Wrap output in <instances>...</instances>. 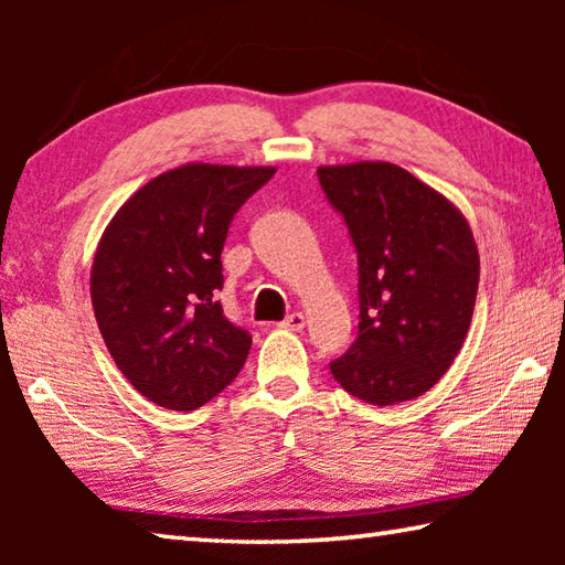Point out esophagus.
I'll use <instances>...</instances> for the list:
<instances>
[{
    "label": "esophagus",
    "mask_w": 565,
    "mask_h": 565,
    "mask_svg": "<svg viewBox=\"0 0 565 565\" xmlns=\"http://www.w3.org/2000/svg\"><path fill=\"white\" fill-rule=\"evenodd\" d=\"M281 327H284V329H289V331H301V329L306 327L303 313H301V311H294V313H289V317H286V319L281 321Z\"/></svg>",
    "instance_id": "1"
}]
</instances>
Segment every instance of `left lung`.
Masks as SVG:
<instances>
[{"label":"left lung","mask_w":565,"mask_h":565,"mask_svg":"<svg viewBox=\"0 0 565 565\" xmlns=\"http://www.w3.org/2000/svg\"><path fill=\"white\" fill-rule=\"evenodd\" d=\"M317 174L359 254V337L331 374L374 406L426 394L471 327L481 274L471 226L444 194L388 161Z\"/></svg>","instance_id":"obj_1"}]
</instances>
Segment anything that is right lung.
Returning <instances> with one entry per match:
<instances>
[{
    "label": "right lung",
    "mask_w": 565,
    "mask_h": 565,
    "mask_svg": "<svg viewBox=\"0 0 565 565\" xmlns=\"http://www.w3.org/2000/svg\"><path fill=\"white\" fill-rule=\"evenodd\" d=\"M274 167L184 164L124 202L99 238L92 306L114 363L141 396L194 411L232 384L252 349L224 317L222 248Z\"/></svg>",
    "instance_id": "obj_1"
}]
</instances>
